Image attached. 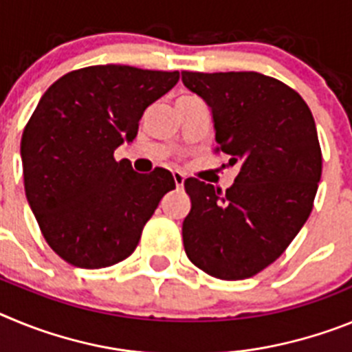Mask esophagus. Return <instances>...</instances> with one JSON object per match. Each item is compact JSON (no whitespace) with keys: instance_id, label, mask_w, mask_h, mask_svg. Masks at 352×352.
Instances as JSON below:
<instances>
[{"instance_id":"obj_1","label":"esophagus","mask_w":352,"mask_h":352,"mask_svg":"<svg viewBox=\"0 0 352 352\" xmlns=\"http://www.w3.org/2000/svg\"><path fill=\"white\" fill-rule=\"evenodd\" d=\"M173 178H174V183H176V186H178V188H182L183 183H185V174L176 170V173L173 174Z\"/></svg>"}]
</instances>
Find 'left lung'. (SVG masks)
<instances>
[{"instance_id":"obj_1","label":"left lung","mask_w":352,"mask_h":352,"mask_svg":"<svg viewBox=\"0 0 352 352\" xmlns=\"http://www.w3.org/2000/svg\"><path fill=\"white\" fill-rule=\"evenodd\" d=\"M182 80L211 109L214 151L239 166L226 192L185 179L186 256L222 280L248 278L284 254L312 211L322 170L316 121L294 89L257 72H182Z\"/></svg>"}]
</instances>
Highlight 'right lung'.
Returning <instances> with one entry per match:
<instances>
[{"label":"right lung","mask_w":352,"mask_h":352,"mask_svg":"<svg viewBox=\"0 0 352 352\" xmlns=\"http://www.w3.org/2000/svg\"><path fill=\"white\" fill-rule=\"evenodd\" d=\"M179 72L96 65L43 93L21 139L24 190L49 247L77 268L113 266L135 250L144 223L176 183L139 174L114 151L138 135L149 105Z\"/></svg>","instance_id":"obj_1"}]
</instances>
